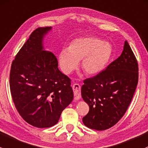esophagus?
Masks as SVG:
<instances>
[{
    "instance_id": "esophagus-1",
    "label": "esophagus",
    "mask_w": 148,
    "mask_h": 148,
    "mask_svg": "<svg viewBox=\"0 0 148 148\" xmlns=\"http://www.w3.org/2000/svg\"><path fill=\"white\" fill-rule=\"evenodd\" d=\"M73 93H74V99L75 100H77L81 97V92H80V86L79 84L73 85Z\"/></svg>"
}]
</instances>
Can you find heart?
Listing matches in <instances>:
<instances>
[{"label": "heart", "instance_id": "obj_1", "mask_svg": "<svg viewBox=\"0 0 148 148\" xmlns=\"http://www.w3.org/2000/svg\"><path fill=\"white\" fill-rule=\"evenodd\" d=\"M112 54L113 49L110 42L95 37H80L74 39L68 48L60 51L59 64L64 73L68 74L81 60V68L86 74L95 75L106 69Z\"/></svg>", "mask_w": 148, "mask_h": 148}]
</instances>
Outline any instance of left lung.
<instances>
[{
    "instance_id": "obj_1",
    "label": "left lung",
    "mask_w": 148,
    "mask_h": 148,
    "mask_svg": "<svg viewBox=\"0 0 148 148\" xmlns=\"http://www.w3.org/2000/svg\"><path fill=\"white\" fill-rule=\"evenodd\" d=\"M138 81V62L125 40L118 58L103 72L84 80L81 95L90 109L83 118V124L97 130L115 125L130 104Z\"/></svg>"
}]
</instances>
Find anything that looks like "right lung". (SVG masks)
I'll return each instance as SVG.
<instances>
[{
  "mask_svg": "<svg viewBox=\"0 0 148 148\" xmlns=\"http://www.w3.org/2000/svg\"><path fill=\"white\" fill-rule=\"evenodd\" d=\"M52 27L30 34L15 60L10 73L13 103L24 120L39 128L55 125L73 99L71 80L59 71L57 58L45 51L44 38Z\"/></svg>",
  "mask_w": 148,
  "mask_h": 148,
  "instance_id": "1",
  "label": "right lung"
}]
</instances>
